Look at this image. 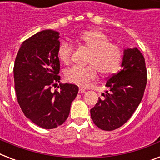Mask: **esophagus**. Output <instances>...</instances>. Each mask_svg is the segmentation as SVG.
<instances>
[{
  "instance_id": "34e87169",
  "label": "esophagus",
  "mask_w": 160,
  "mask_h": 160,
  "mask_svg": "<svg viewBox=\"0 0 160 160\" xmlns=\"http://www.w3.org/2000/svg\"><path fill=\"white\" fill-rule=\"evenodd\" d=\"M79 93H80V94H82V93H85V90L80 88V89H79Z\"/></svg>"
}]
</instances>
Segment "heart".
<instances>
[{
    "label": "heart",
    "instance_id": "obj_1",
    "mask_svg": "<svg viewBox=\"0 0 160 160\" xmlns=\"http://www.w3.org/2000/svg\"><path fill=\"white\" fill-rule=\"evenodd\" d=\"M79 41L84 44L91 54L89 66L74 65L65 70V76L68 81L80 87H87L97 76V70L104 75L116 72L122 60V51L119 46L110 43L109 37L100 31H88L79 36ZM73 46L67 41L60 44L57 56L61 62L70 61Z\"/></svg>",
    "mask_w": 160,
    "mask_h": 160
}]
</instances>
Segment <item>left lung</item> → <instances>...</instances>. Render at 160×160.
<instances>
[{"label": "left lung", "mask_w": 160, "mask_h": 160, "mask_svg": "<svg viewBox=\"0 0 160 160\" xmlns=\"http://www.w3.org/2000/svg\"><path fill=\"white\" fill-rule=\"evenodd\" d=\"M121 70L106 81L109 89L90 109L93 122L103 130H114L126 123L141 102L147 84L145 60L137 48L124 51Z\"/></svg>", "instance_id": "obj_1"}]
</instances>
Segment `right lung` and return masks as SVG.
Here are the masks:
<instances>
[{
  "label": "right lung",
  "mask_w": 160,
  "mask_h": 160,
  "mask_svg": "<svg viewBox=\"0 0 160 160\" xmlns=\"http://www.w3.org/2000/svg\"><path fill=\"white\" fill-rule=\"evenodd\" d=\"M60 33L52 30L38 32L19 49L14 65L15 90L24 114L34 124L50 129L64 123L79 91L77 85L60 83L57 50Z\"/></svg>",
  "instance_id": "add662e5"
}]
</instances>
